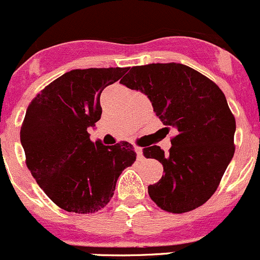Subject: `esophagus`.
<instances>
[{"mask_svg":"<svg viewBox=\"0 0 260 260\" xmlns=\"http://www.w3.org/2000/svg\"><path fill=\"white\" fill-rule=\"evenodd\" d=\"M135 152H136V157H138L139 160L143 159V157H144V155H143V149L138 148V146H136V148H135Z\"/></svg>","mask_w":260,"mask_h":260,"instance_id":"obj_1","label":"esophagus"}]
</instances>
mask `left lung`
Returning a JSON list of instances; mask_svg holds the SVG:
<instances>
[{"mask_svg":"<svg viewBox=\"0 0 260 260\" xmlns=\"http://www.w3.org/2000/svg\"><path fill=\"white\" fill-rule=\"evenodd\" d=\"M120 84L148 96L167 129L178 131L168 154L156 145L143 149L146 159L164 168L161 179L148 186L150 198L170 213L199 208L215 192L234 155L235 119L223 91L176 62L134 66Z\"/></svg>","mask_w":260,"mask_h":260,"instance_id":"1","label":"left lung"}]
</instances>
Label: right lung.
I'll use <instances>...</instances> for the list:
<instances>
[{"label": "right lung", "mask_w": 260, "mask_h": 260, "mask_svg": "<svg viewBox=\"0 0 260 260\" xmlns=\"http://www.w3.org/2000/svg\"><path fill=\"white\" fill-rule=\"evenodd\" d=\"M127 70L85 69L63 74L32 100L20 138L39 186L61 209L95 213L114 195L116 181L136 159L126 141L106 146L90 140L100 120L103 90Z\"/></svg>", "instance_id": "obj_1"}]
</instances>
